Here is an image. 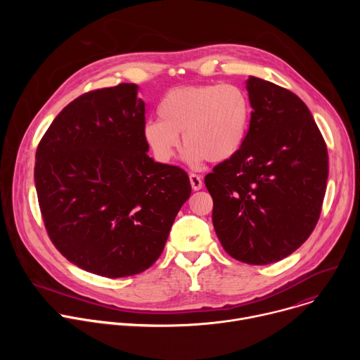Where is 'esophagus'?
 <instances>
[{"instance_id":"34e87169","label":"esophagus","mask_w":360,"mask_h":360,"mask_svg":"<svg viewBox=\"0 0 360 360\" xmlns=\"http://www.w3.org/2000/svg\"><path fill=\"white\" fill-rule=\"evenodd\" d=\"M189 181H191V186H192V189H193V191H199V189H202L203 184H202V178H200L199 175H196V174H191V175H189Z\"/></svg>"}]
</instances>
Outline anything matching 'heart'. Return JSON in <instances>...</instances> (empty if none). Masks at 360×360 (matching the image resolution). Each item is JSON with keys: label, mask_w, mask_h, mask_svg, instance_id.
Returning <instances> with one entry per match:
<instances>
[{"label": "heart", "mask_w": 360, "mask_h": 360, "mask_svg": "<svg viewBox=\"0 0 360 360\" xmlns=\"http://www.w3.org/2000/svg\"><path fill=\"white\" fill-rule=\"evenodd\" d=\"M161 120L145 122L143 139L161 162H169L181 143L191 164L225 162L243 146L252 107L243 89L231 84H202L169 89L158 107Z\"/></svg>", "instance_id": "heart-1"}]
</instances>
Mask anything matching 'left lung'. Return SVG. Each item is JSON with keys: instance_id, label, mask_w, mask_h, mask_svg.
Masks as SVG:
<instances>
[{"instance_id": "obj_1", "label": "left lung", "mask_w": 360, "mask_h": 360, "mask_svg": "<svg viewBox=\"0 0 360 360\" xmlns=\"http://www.w3.org/2000/svg\"><path fill=\"white\" fill-rule=\"evenodd\" d=\"M252 117L243 146L205 176L212 222L233 259L275 264L314 232L329 174L325 139L304 102L249 77Z\"/></svg>"}]
</instances>
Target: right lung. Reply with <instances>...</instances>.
<instances>
[{"instance_id":"obj_1","label":"right lung","mask_w":360,"mask_h":360,"mask_svg":"<svg viewBox=\"0 0 360 360\" xmlns=\"http://www.w3.org/2000/svg\"><path fill=\"white\" fill-rule=\"evenodd\" d=\"M135 84L82 94L56 117L35 153L48 236L78 268L105 278L160 258L191 196L188 174L148 157L145 102Z\"/></svg>"}]
</instances>
